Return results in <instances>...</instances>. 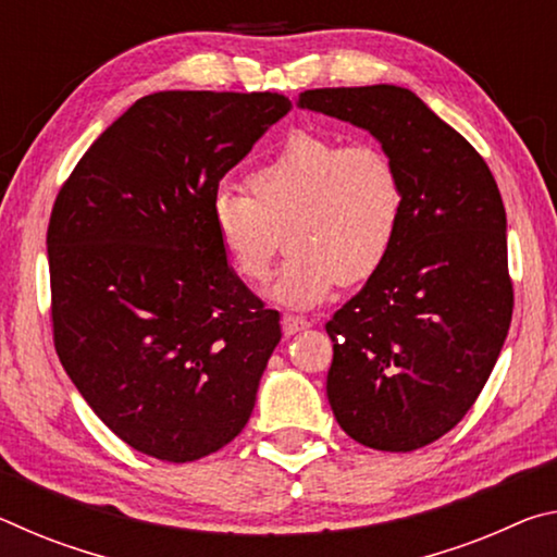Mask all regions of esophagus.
<instances>
[{
	"mask_svg": "<svg viewBox=\"0 0 557 557\" xmlns=\"http://www.w3.org/2000/svg\"><path fill=\"white\" fill-rule=\"evenodd\" d=\"M305 329H309V322L305 317H297V314L282 317V332H285V336L299 334V332H305Z\"/></svg>",
	"mask_w": 557,
	"mask_h": 557,
	"instance_id": "1",
	"label": "esophagus"
}]
</instances>
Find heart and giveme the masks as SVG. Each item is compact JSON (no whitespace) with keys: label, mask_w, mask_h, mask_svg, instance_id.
Masks as SVG:
<instances>
[{"label":"heart","mask_w":557,"mask_h":557,"mask_svg":"<svg viewBox=\"0 0 557 557\" xmlns=\"http://www.w3.org/2000/svg\"><path fill=\"white\" fill-rule=\"evenodd\" d=\"M248 196L219 186L209 221L235 275L268 277L282 248L272 297L309 307L338 282L361 285L379 275L403 225V178L381 145L348 143L297 129L245 176Z\"/></svg>","instance_id":"b5f03b06"}]
</instances>
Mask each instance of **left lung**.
Here are the masks:
<instances>
[{"label":"left lung","mask_w":557,"mask_h":557,"mask_svg":"<svg viewBox=\"0 0 557 557\" xmlns=\"http://www.w3.org/2000/svg\"><path fill=\"white\" fill-rule=\"evenodd\" d=\"M297 106L369 129L405 196L388 262L326 322L329 405L366 447H425L474 405L511 326L502 194L476 149L408 88H317Z\"/></svg>","instance_id":"1"}]
</instances>
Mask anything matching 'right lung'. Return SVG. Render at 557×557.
Segmentation results:
<instances>
[{
    "instance_id": "1",
    "label": "right lung",
    "mask_w": 557,
    "mask_h": 557,
    "mask_svg": "<svg viewBox=\"0 0 557 557\" xmlns=\"http://www.w3.org/2000/svg\"><path fill=\"white\" fill-rule=\"evenodd\" d=\"M289 108L277 92H152L55 196V354L92 412L143 455L201 459L250 420L280 314L228 265L209 206Z\"/></svg>"
}]
</instances>
